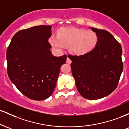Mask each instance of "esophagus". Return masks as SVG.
I'll use <instances>...</instances> for the list:
<instances>
[{"label": "esophagus", "mask_w": 129, "mask_h": 129, "mask_svg": "<svg viewBox=\"0 0 129 129\" xmlns=\"http://www.w3.org/2000/svg\"><path fill=\"white\" fill-rule=\"evenodd\" d=\"M66 62H67V63H69V64H70V63H72V60L70 59L69 57H67V61Z\"/></svg>", "instance_id": "obj_1"}]
</instances>
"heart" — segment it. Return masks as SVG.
<instances>
[{"mask_svg": "<svg viewBox=\"0 0 129 129\" xmlns=\"http://www.w3.org/2000/svg\"><path fill=\"white\" fill-rule=\"evenodd\" d=\"M98 37L94 31L77 28H61L57 38L52 36L49 41L53 47L62 50L69 47L70 52L75 56H83L91 52L97 45Z\"/></svg>", "mask_w": 129, "mask_h": 129, "instance_id": "obj_1", "label": "heart"}]
</instances>
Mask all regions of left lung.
<instances>
[{"instance_id": "left-lung-1", "label": "left lung", "mask_w": 129, "mask_h": 129, "mask_svg": "<svg viewBox=\"0 0 129 129\" xmlns=\"http://www.w3.org/2000/svg\"><path fill=\"white\" fill-rule=\"evenodd\" d=\"M98 37L97 45L83 56L68 57L80 94L88 100L106 97L116 89L123 70L121 44L109 31L91 27Z\"/></svg>"}]
</instances>
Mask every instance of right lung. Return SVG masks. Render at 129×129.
Wrapping results in <instances>:
<instances>
[{
	"instance_id": "obj_1",
	"label": "right lung",
	"mask_w": 129,
	"mask_h": 129,
	"mask_svg": "<svg viewBox=\"0 0 129 129\" xmlns=\"http://www.w3.org/2000/svg\"><path fill=\"white\" fill-rule=\"evenodd\" d=\"M51 26L40 25L17 32L7 51L10 79L26 97L41 101L55 88L60 67L67 55L56 57L50 51Z\"/></svg>"
}]
</instances>
